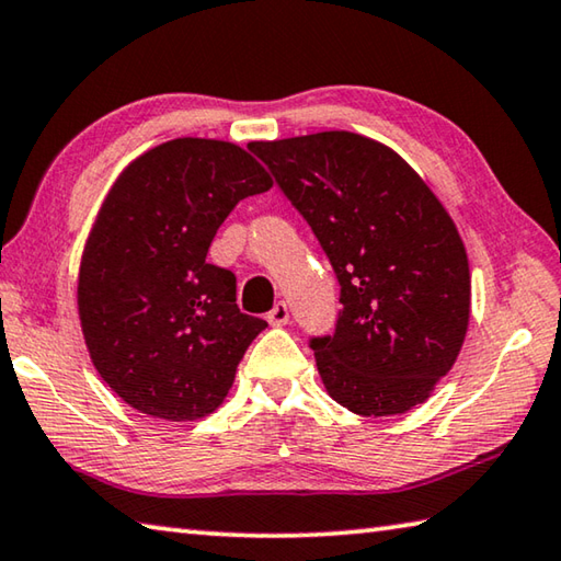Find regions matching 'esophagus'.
Wrapping results in <instances>:
<instances>
[{
	"label": "esophagus",
	"instance_id": "obj_1",
	"mask_svg": "<svg viewBox=\"0 0 561 561\" xmlns=\"http://www.w3.org/2000/svg\"><path fill=\"white\" fill-rule=\"evenodd\" d=\"M265 318H268V322H271L273 328H283V325H288V320H290V310H288L286 302L280 300V302H275V308H273Z\"/></svg>",
	"mask_w": 561,
	"mask_h": 561
}]
</instances>
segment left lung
Returning <instances> with one entry per match:
<instances>
[{
    "label": "left lung",
    "mask_w": 561,
    "mask_h": 561,
    "mask_svg": "<svg viewBox=\"0 0 561 561\" xmlns=\"http://www.w3.org/2000/svg\"><path fill=\"white\" fill-rule=\"evenodd\" d=\"M332 263L342 310L310 337L328 394L362 416L426 401L454 367L470 271L454 219L387 145L330 130L251 142Z\"/></svg>",
    "instance_id": "1"
}]
</instances>
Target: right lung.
<instances>
[{
	"label": "right lung",
	"mask_w": 561,
	"mask_h": 561,
	"mask_svg": "<svg viewBox=\"0 0 561 561\" xmlns=\"http://www.w3.org/2000/svg\"><path fill=\"white\" fill-rule=\"evenodd\" d=\"M271 176L233 142L176 137L137 157L98 211L78 273L88 352L125 404L194 421L221 404L268 322L236 306V275L206 263L216 231Z\"/></svg>",
	"instance_id": "obj_1"
}]
</instances>
